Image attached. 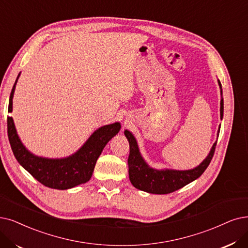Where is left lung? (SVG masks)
Listing matches in <instances>:
<instances>
[{"mask_svg":"<svg viewBox=\"0 0 248 248\" xmlns=\"http://www.w3.org/2000/svg\"><path fill=\"white\" fill-rule=\"evenodd\" d=\"M221 87V82L219 80ZM221 119L223 118L224 102L221 100ZM125 136L129 141V156H128V168H129V179L132 185L137 189L154 194H168L174 192L197 179L209 167L215 154L217 141L214 143L212 150L205 160L192 170L175 171L165 170L157 171L148 167L141 157L134 136L125 130Z\"/></svg>","mask_w":248,"mask_h":248,"instance_id":"8db88e82","label":"left lung"}]
</instances>
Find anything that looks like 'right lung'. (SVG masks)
Listing matches in <instances>:
<instances>
[{"instance_id":"1","label":"right lung","mask_w":248,"mask_h":248,"mask_svg":"<svg viewBox=\"0 0 248 248\" xmlns=\"http://www.w3.org/2000/svg\"><path fill=\"white\" fill-rule=\"evenodd\" d=\"M16 82L10 94L8 113L12 112V98ZM7 128L9 141L18 163L39 183L48 188L64 190L91 179L98 156L108 140L120 130L121 125L114 123L101 127L76 154L61 160L38 157L29 153L19 140L11 116L7 118Z\"/></svg>"}]
</instances>
